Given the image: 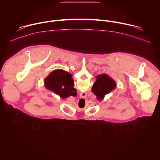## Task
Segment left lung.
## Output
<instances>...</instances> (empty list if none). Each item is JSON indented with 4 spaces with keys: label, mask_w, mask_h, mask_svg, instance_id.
<instances>
[{
    "label": "left lung",
    "mask_w": 160,
    "mask_h": 160,
    "mask_svg": "<svg viewBox=\"0 0 160 160\" xmlns=\"http://www.w3.org/2000/svg\"><path fill=\"white\" fill-rule=\"evenodd\" d=\"M96 79L92 87V92L96 96L98 100L102 101L106 94L116 88L117 83L107 74L99 75Z\"/></svg>",
    "instance_id": "obj_1"
}]
</instances>
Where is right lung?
Returning a JSON list of instances; mask_svg holds the SVG:
<instances>
[{
    "label": "right lung",
    "mask_w": 160,
    "mask_h": 160,
    "mask_svg": "<svg viewBox=\"0 0 160 160\" xmlns=\"http://www.w3.org/2000/svg\"><path fill=\"white\" fill-rule=\"evenodd\" d=\"M44 83L47 89L52 90L61 98L77 96L72 75L64 70H54L45 78Z\"/></svg>",
    "instance_id": "1"
}]
</instances>
